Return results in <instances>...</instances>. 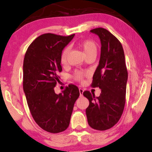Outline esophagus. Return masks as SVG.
Instances as JSON below:
<instances>
[{"label":"esophagus","instance_id":"obj_1","mask_svg":"<svg viewBox=\"0 0 152 152\" xmlns=\"http://www.w3.org/2000/svg\"><path fill=\"white\" fill-rule=\"evenodd\" d=\"M79 92H80V96H82V94H83V92H84L83 89H82V88H79Z\"/></svg>","mask_w":152,"mask_h":152}]
</instances>
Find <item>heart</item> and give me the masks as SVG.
<instances>
[{"label": "heart", "instance_id": "obj_1", "mask_svg": "<svg viewBox=\"0 0 152 152\" xmlns=\"http://www.w3.org/2000/svg\"><path fill=\"white\" fill-rule=\"evenodd\" d=\"M78 46L82 50L84 51V53L87 57L92 56H96L98 51V46L96 43L92 40H85L82 41L78 43ZM69 53V48H65L61 51L60 54V64L62 66H65L67 64V60H68V56ZM86 75V73L84 72L76 70L74 72L72 78L76 81L82 82L84 80V76Z\"/></svg>", "mask_w": 152, "mask_h": 152}]
</instances>
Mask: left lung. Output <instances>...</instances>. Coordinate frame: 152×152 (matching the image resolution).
<instances>
[{
	"label": "left lung",
	"instance_id": "8db88e82",
	"mask_svg": "<svg viewBox=\"0 0 152 152\" xmlns=\"http://www.w3.org/2000/svg\"><path fill=\"white\" fill-rule=\"evenodd\" d=\"M101 43L99 64L93 75L91 86L99 87L101 93L84 91L83 95L89 101L86 109L89 125L94 129L104 131L119 121L125 104L126 86L128 78L124 51L115 36L104 28L92 29Z\"/></svg>",
	"mask_w": 152,
	"mask_h": 152
}]
</instances>
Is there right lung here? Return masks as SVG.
Wrapping results in <instances>:
<instances>
[{
  "mask_svg": "<svg viewBox=\"0 0 152 152\" xmlns=\"http://www.w3.org/2000/svg\"><path fill=\"white\" fill-rule=\"evenodd\" d=\"M69 36L45 33L31 43L23 61V91L28 107L36 123L46 132L58 133L68 127L74 103L79 97L78 88L69 84L55 93L62 70L60 54L73 39Z\"/></svg>",
  "mask_w": 152,
  "mask_h": 152,
  "instance_id": "right-lung-1",
  "label": "right lung"
}]
</instances>
